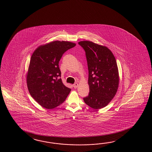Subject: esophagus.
I'll return each instance as SVG.
<instances>
[{
	"label": "esophagus",
	"instance_id": "esophagus-1",
	"mask_svg": "<svg viewBox=\"0 0 152 152\" xmlns=\"http://www.w3.org/2000/svg\"><path fill=\"white\" fill-rule=\"evenodd\" d=\"M73 87L74 88H77L78 87V83H75L73 85Z\"/></svg>",
	"mask_w": 152,
	"mask_h": 152
}]
</instances>
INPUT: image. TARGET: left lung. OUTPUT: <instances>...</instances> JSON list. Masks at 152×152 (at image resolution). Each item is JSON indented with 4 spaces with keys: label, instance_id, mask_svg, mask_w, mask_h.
I'll return each instance as SVG.
<instances>
[{
    "label": "left lung",
    "instance_id": "left-lung-1",
    "mask_svg": "<svg viewBox=\"0 0 152 152\" xmlns=\"http://www.w3.org/2000/svg\"><path fill=\"white\" fill-rule=\"evenodd\" d=\"M85 51L90 92L83 101L94 109L107 106L117 92L119 76L115 57L105 46L83 41L78 42Z\"/></svg>",
    "mask_w": 152,
    "mask_h": 152
}]
</instances>
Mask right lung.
Segmentation results:
<instances>
[{"label":"right lung","instance_id":"right-lung-1","mask_svg":"<svg viewBox=\"0 0 152 152\" xmlns=\"http://www.w3.org/2000/svg\"><path fill=\"white\" fill-rule=\"evenodd\" d=\"M75 46L70 42L55 41L39 46L31 56L27 74L28 89L47 109L60 105L71 91L58 78L61 74L58 63L64 52Z\"/></svg>","mask_w":152,"mask_h":152}]
</instances>
